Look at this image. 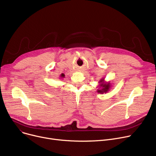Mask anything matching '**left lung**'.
<instances>
[{
	"label": "left lung",
	"mask_w": 156,
	"mask_h": 156,
	"mask_svg": "<svg viewBox=\"0 0 156 156\" xmlns=\"http://www.w3.org/2000/svg\"><path fill=\"white\" fill-rule=\"evenodd\" d=\"M112 87V84L110 81H105L104 78H102L99 81V85L97 86V93L103 94L104 93H108Z\"/></svg>",
	"instance_id": "left-lung-1"
}]
</instances>
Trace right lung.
<instances>
[{"mask_svg":"<svg viewBox=\"0 0 156 156\" xmlns=\"http://www.w3.org/2000/svg\"><path fill=\"white\" fill-rule=\"evenodd\" d=\"M64 77H65V75H60V78H59L63 79Z\"/></svg>","mask_w":156,"mask_h":156,"instance_id":"obj_1","label":"right lung"}]
</instances>
